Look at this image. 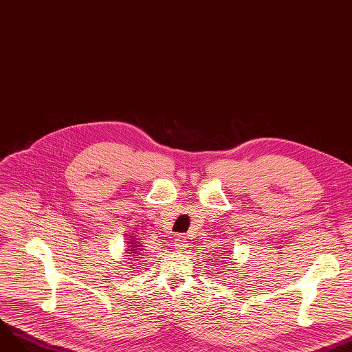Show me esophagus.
I'll list each match as a JSON object with an SVG mask.
<instances>
[{"instance_id": "1", "label": "esophagus", "mask_w": 352, "mask_h": 352, "mask_svg": "<svg viewBox=\"0 0 352 352\" xmlns=\"http://www.w3.org/2000/svg\"><path fill=\"white\" fill-rule=\"evenodd\" d=\"M173 246H175L176 250H183V249L188 248V241H186V238L183 236V235H179V236L175 238Z\"/></svg>"}]
</instances>
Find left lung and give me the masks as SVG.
Segmentation results:
<instances>
[{
  "instance_id": "obj_1",
  "label": "left lung",
  "mask_w": 352,
  "mask_h": 352,
  "mask_svg": "<svg viewBox=\"0 0 352 352\" xmlns=\"http://www.w3.org/2000/svg\"><path fill=\"white\" fill-rule=\"evenodd\" d=\"M223 252H226V250H223Z\"/></svg>"
}]
</instances>
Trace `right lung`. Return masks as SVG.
<instances>
[{
  "label": "right lung",
  "instance_id": "obj_1",
  "mask_svg": "<svg viewBox=\"0 0 352 352\" xmlns=\"http://www.w3.org/2000/svg\"><path fill=\"white\" fill-rule=\"evenodd\" d=\"M126 249H124V256H130V258H124V259H133V258H138L142 252H144V246L142 245L140 239L136 238H130L126 242Z\"/></svg>",
  "mask_w": 352,
  "mask_h": 352
}]
</instances>
